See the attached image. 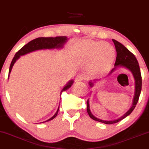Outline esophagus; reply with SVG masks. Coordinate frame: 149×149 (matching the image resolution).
Wrapping results in <instances>:
<instances>
[{"label": "esophagus", "mask_w": 149, "mask_h": 149, "mask_svg": "<svg viewBox=\"0 0 149 149\" xmlns=\"http://www.w3.org/2000/svg\"><path fill=\"white\" fill-rule=\"evenodd\" d=\"M85 79V76L83 74H77L75 77V81H81Z\"/></svg>", "instance_id": "34e87169"}]
</instances>
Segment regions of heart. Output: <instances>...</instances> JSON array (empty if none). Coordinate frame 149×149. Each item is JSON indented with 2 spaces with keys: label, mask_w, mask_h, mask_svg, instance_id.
I'll use <instances>...</instances> for the list:
<instances>
[{
  "label": "heart",
  "mask_w": 149,
  "mask_h": 149,
  "mask_svg": "<svg viewBox=\"0 0 149 149\" xmlns=\"http://www.w3.org/2000/svg\"><path fill=\"white\" fill-rule=\"evenodd\" d=\"M79 56L85 60H93L95 70L102 71L109 68L115 58L113 47L107 43L85 40L77 47Z\"/></svg>",
  "instance_id": "b5f03b06"
}]
</instances>
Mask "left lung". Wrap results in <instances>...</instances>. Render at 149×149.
<instances>
[{
    "instance_id": "obj_1",
    "label": "left lung",
    "mask_w": 149,
    "mask_h": 149,
    "mask_svg": "<svg viewBox=\"0 0 149 149\" xmlns=\"http://www.w3.org/2000/svg\"><path fill=\"white\" fill-rule=\"evenodd\" d=\"M112 41H113L114 45H115L116 52H117V56H116V60L115 62V68L111 70V71L109 72V74L108 75L111 74V73L113 72V71L117 67H119V66H124V67L128 68V69L132 73L134 78L135 79V95L134 97L132 106L131 107V108L129 109L124 116H122V117H120L117 120H113V121H105V120H100L99 119V118L95 117L90 111L89 100H87V111L88 114H89V116H90V118H92L93 120H95V121L104 123V124H114V123H117L118 122L121 121L122 120L124 119L125 118L130 115L134 110V109L135 108L136 105L137 104L142 89V77L141 70H140L139 62L137 61V59L136 58L135 56L131 52L129 51L124 45H122L121 43H120L119 42H118V41H116L115 40H112ZM97 81V79H93V81H89V83L90 87H93V83L96 82Z\"/></svg>"
}]
</instances>
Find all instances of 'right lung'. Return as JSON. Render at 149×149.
Returning <instances> with one entry per match:
<instances>
[{
	"label": "right lung",
	"mask_w": 149,
	"mask_h": 149,
	"mask_svg": "<svg viewBox=\"0 0 149 149\" xmlns=\"http://www.w3.org/2000/svg\"><path fill=\"white\" fill-rule=\"evenodd\" d=\"M68 38L66 36H59V37L56 38H38L34 40H31V42L27 43L25 44L24 46L22 47L16 53L15 56L12 60L11 63H10L9 71H8V77H9L10 72H11L12 68L15 62H16L17 59L19 58L20 56H23L26 54L27 53L31 52L38 50V49H54V48H62L64 44H65L66 41H67ZM73 83V81H70L68 82L65 87H64L62 90L61 91V93L64 91L67 90L68 88H70L72 86ZM59 110V107L58 108V110L56 113L54 114L51 118L47 120L46 122H48L49 120H53L54 118H56L57 116L58 112Z\"/></svg>",
	"instance_id": "obj_1"
}]
</instances>
